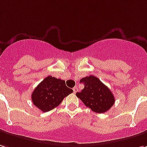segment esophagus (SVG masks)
<instances>
[{"instance_id": "esophagus-1", "label": "esophagus", "mask_w": 147, "mask_h": 147, "mask_svg": "<svg viewBox=\"0 0 147 147\" xmlns=\"http://www.w3.org/2000/svg\"><path fill=\"white\" fill-rule=\"evenodd\" d=\"M73 91H74V93H76L77 91H78V88H77V87L73 88Z\"/></svg>"}]
</instances>
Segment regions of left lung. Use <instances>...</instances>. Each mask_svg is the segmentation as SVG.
Listing matches in <instances>:
<instances>
[{
  "label": "left lung",
  "instance_id": "obj_1",
  "mask_svg": "<svg viewBox=\"0 0 147 147\" xmlns=\"http://www.w3.org/2000/svg\"><path fill=\"white\" fill-rule=\"evenodd\" d=\"M80 83L84 84V88L76 95L94 112L102 114L114 105L115 97L112 92L97 77L86 76L80 80Z\"/></svg>",
  "mask_w": 147,
  "mask_h": 147
}]
</instances>
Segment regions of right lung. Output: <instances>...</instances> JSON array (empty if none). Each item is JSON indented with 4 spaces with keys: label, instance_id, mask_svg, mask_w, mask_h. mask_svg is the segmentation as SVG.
Instances as JSON below:
<instances>
[{
    "label": "right lung",
    "instance_id": "add662e5",
    "mask_svg": "<svg viewBox=\"0 0 147 147\" xmlns=\"http://www.w3.org/2000/svg\"><path fill=\"white\" fill-rule=\"evenodd\" d=\"M73 90L67 88L65 81L49 76L38 84L32 94V101L43 112H47L61 103Z\"/></svg>",
    "mask_w": 147,
    "mask_h": 147
}]
</instances>
